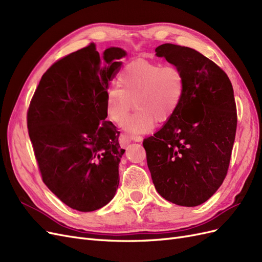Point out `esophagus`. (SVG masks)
Listing matches in <instances>:
<instances>
[{"mask_svg":"<svg viewBox=\"0 0 262 262\" xmlns=\"http://www.w3.org/2000/svg\"><path fill=\"white\" fill-rule=\"evenodd\" d=\"M122 138L126 141H134V142H142V140H143V138L140 137V136H122Z\"/></svg>","mask_w":262,"mask_h":262,"instance_id":"1","label":"esophagus"}]
</instances>
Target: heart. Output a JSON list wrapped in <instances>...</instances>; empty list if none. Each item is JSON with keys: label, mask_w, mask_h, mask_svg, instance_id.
Segmentation results:
<instances>
[{"label": "heart", "mask_w": 262, "mask_h": 262, "mask_svg": "<svg viewBox=\"0 0 262 262\" xmlns=\"http://www.w3.org/2000/svg\"><path fill=\"white\" fill-rule=\"evenodd\" d=\"M118 89L109 90L106 114L110 121L122 125L133 107L138 112L124 123V129L142 134L153 129L155 121L166 122L176 115L184 99L186 80L177 66L137 60L118 76Z\"/></svg>", "instance_id": "b5f03b06"}]
</instances>
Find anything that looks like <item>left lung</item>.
Returning <instances> with one entry per match:
<instances>
[{"label":"left lung","mask_w":262,"mask_h":262,"mask_svg":"<svg viewBox=\"0 0 262 262\" xmlns=\"http://www.w3.org/2000/svg\"><path fill=\"white\" fill-rule=\"evenodd\" d=\"M155 52L181 69L186 90L176 115L144 139L147 166L164 199L196 207L216 192L228 170L237 126L233 86L194 49L164 43Z\"/></svg>","instance_id":"1"}]
</instances>
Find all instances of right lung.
Returning a JSON list of instances; mask_svg holds the SVG:
<instances>
[{
  "mask_svg": "<svg viewBox=\"0 0 262 262\" xmlns=\"http://www.w3.org/2000/svg\"><path fill=\"white\" fill-rule=\"evenodd\" d=\"M126 52L95 43L60 59L47 70L27 112L28 133L42 181L68 207L98 210L119 186L124 149L119 132L106 121L109 82Z\"/></svg>",
  "mask_w": 262,
  "mask_h": 262,
  "instance_id": "1",
  "label": "right lung"
}]
</instances>
